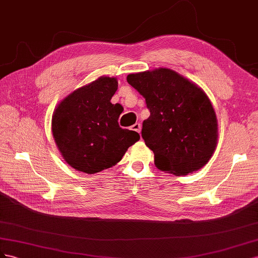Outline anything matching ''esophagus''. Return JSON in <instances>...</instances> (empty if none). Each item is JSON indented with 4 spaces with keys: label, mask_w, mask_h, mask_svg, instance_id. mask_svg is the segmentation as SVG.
I'll list each match as a JSON object with an SVG mask.
<instances>
[{
    "label": "esophagus",
    "mask_w": 258,
    "mask_h": 258,
    "mask_svg": "<svg viewBox=\"0 0 258 258\" xmlns=\"http://www.w3.org/2000/svg\"><path fill=\"white\" fill-rule=\"evenodd\" d=\"M132 127H133V130H134V131L138 132V133H141V130H142V125H141V123H135Z\"/></svg>",
    "instance_id": "esophagus-1"
}]
</instances>
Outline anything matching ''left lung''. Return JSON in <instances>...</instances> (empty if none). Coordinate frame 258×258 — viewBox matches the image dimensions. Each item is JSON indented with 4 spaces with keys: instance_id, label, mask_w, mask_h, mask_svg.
I'll return each mask as SVG.
<instances>
[{
    "instance_id": "1",
    "label": "left lung",
    "mask_w": 258,
    "mask_h": 258,
    "mask_svg": "<svg viewBox=\"0 0 258 258\" xmlns=\"http://www.w3.org/2000/svg\"><path fill=\"white\" fill-rule=\"evenodd\" d=\"M150 115L142 136L161 171L177 176L200 170L217 144V119L208 95L179 73L159 68L128 75Z\"/></svg>"
}]
</instances>
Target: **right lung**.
I'll return each instance as SVG.
<instances>
[{
    "label": "right lung",
    "mask_w": 258,
    "mask_h": 258,
    "mask_svg": "<svg viewBox=\"0 0 258 258\" xmlns=\"http://www.w3.org/2000/svg\"><path fill=\"white\" fill-rule=\"evenodd\" d=\"M116 90L115 78L100 77L72 92L55 109V143L77 171L95 174L115 165L141 138L137 132L119 126L122 106L110 101Z\"/></svg>",
    "instance_id": "1"
}]
</instances>
